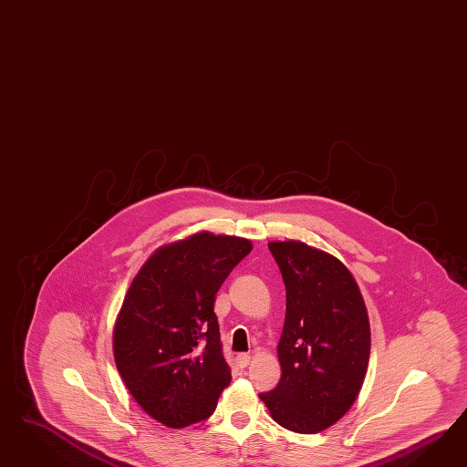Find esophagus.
Returning a JSON list of instances; mask_svg holds the SVG:
<instances>
[{
    "label": "esophagus",
    "mask_w": 467,
    "mask_h": 467,
    "mask_svg": "<svg viewBox=\"0 0 467 467\" xmlns=\"http://www.w3.org/2000/svg\"><path fill=\"white\" fill-rule=\"evenodd\" d=\"M250 361H252V356L246 353H241L236 356V363H238V367L246 368L250 365Z\"/></svg>",
    "instance_id": "1"
}]
</instances>
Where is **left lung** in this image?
<instances>
[{"instance_id": "left-lung-1", "label": "left lung", "mask_w": 467, "mask_h": 467, "mask_svg": "<svg viewBox=\"0 0 467 467\" xmlns=\"http://www.w3.org/2000/svg\"><path fill=\"white\" fill-rule=\"evenodd\" d=\"M285 285L281 380L260 394L275 423L318 433L351 410L369 361L365 299L349 269L303 241H270Z\"/></svg>"}]
</instances>
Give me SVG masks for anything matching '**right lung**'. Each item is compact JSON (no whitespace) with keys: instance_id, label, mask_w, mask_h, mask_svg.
<instances>
[{"instance_id":"add662e5","label":"right lung","mask_w":467,"mask_h":467,"mask_svg":"<svg viewBox=\"0 0 467 467\" xmlns=\"http://www.w3.org/2000/svg\"><path fill=\"white\" fill-rule=\"evenodd\" d=\"M252 248L246 238L200 231L159 246L130 284L114 322V361L159 423L207 420L231 383L213 301Z\"/></svg>"}]
</instances>
